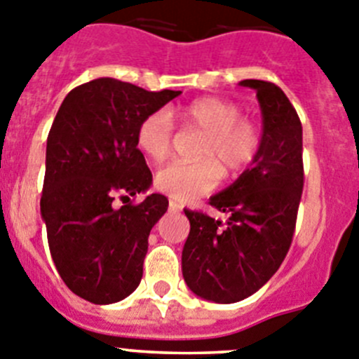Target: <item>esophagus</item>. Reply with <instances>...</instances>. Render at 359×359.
I'll return each instance as SVG.
<instances>
[{
    "instance_id": "esophagus-1",
    "label": "esophagus",
    "mask_w": 359,
    "mask_h": 359,
    "mask_svg": "<svg viewBox=\"0 0 359 359\" xmlns=\"http://www.w3.org/2000/svg\"><path fill=\"white\" fill-rule=\"evenodd\" d=\"M168 208H170V211L179 212L180 211V203H177L175 200H170V205H168Z\"/></svg>"
}]
</instances>
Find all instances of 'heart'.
Returning a JSON list of instances; mask_svg holds the SVG:
<instances>
[{
	"label": "heart",
	"instance_id": "heart-1",
	"mask_svg": "<svg viewBox=\"0 0 359 359\" xmlns=\"http://www.w3.org/2000/svg\"><path fill=\"white\" fill-rule=\"evenodd\" d=\"M180 128L200 132L193 163H172L159 170L156 186L161 193L179 202H191L218 186L222 173L245 172L261 148V128L250 118L241 116L234 102L205 96L187 103L177 112ZM175 127L166 111L144 116L135 130V144L154 163L170 156Z\"/></svg>",
	"mask_w": 359,
	"mask_h": 359
}]
</instances>
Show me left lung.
<instances>
[{
    "label": "left lung",
    "mask_w": 359,
    "mask_h": 359,
    "mask_svg": "<svg viewBox=\"0 0 359 359\" xmlns=\"http://www.w3.org/2000/svg\"><path fill=\"white\" fill-rule=\"evenodd\" d=\"M256 89L263 135L256 161L209 203L227 212V224L184 209L189 236L182 276L193 293L232 304L256 293L279 270L290 250L302 187V125L283 89L264 80H243Z\"/></svg>",
    "instance_id": "8db88e82"
}]
</instances>
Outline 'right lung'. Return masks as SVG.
Listing matches in <instances>:
<instances>
[{"label": "right lung", "instance_id": "add662e5", "mask_svg": "<svg viewBox=\"0 0 359 359\" xmlns=\"http://www.w3.org/2000/svg\"><path fill=\"white\" fill-rule=\"evenodd\" d=\"M180 91H147L116 79L75 87L55 116L46 144L41 215L51 257L67 288L93 304L130 295L143 277L148 236L168 209L135 144L141 119ZM116 196L124 200L114 208Z\"/></svg>", "mask_w": 359, "mask_h": 359}]
</instances>
